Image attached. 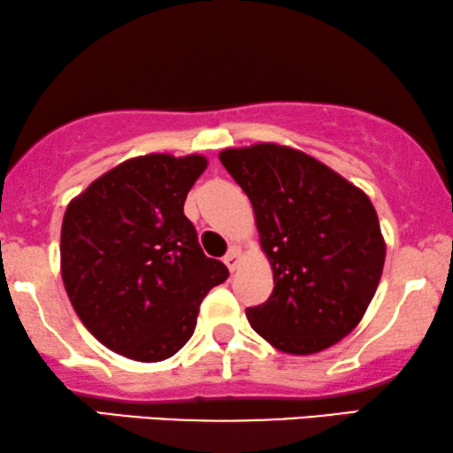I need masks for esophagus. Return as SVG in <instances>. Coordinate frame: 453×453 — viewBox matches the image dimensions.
Wrapping results in <instances>:
<instances>
[{"label":"esophagus","mask_w":453,"mask_h":453,"mask_svg":"<svg viewBox=\"0 0 453 453\" xmlns=\"http://www.w3.org/2000/svg\"><path fill=\"white\" fill-rule=\"evenodd\" d=\"M240 255H242V250H240L238 246H232V249L227 250V255L223 257V263H226V265L230 267V272H234V269L238 267V263H240Z\"/></svg>","instance_id":"obj_1"}]
</instances>
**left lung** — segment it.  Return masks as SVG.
<instances>
[{
	"mask_svg": "<svg viewBox=\"0 0 453 453\" xmlns=\"http://www.w3.org/2000/svg\"><path fill=\"white\" fill-rule=\"evenodd\" d=\"M219 160L253 204L273 269L269 299L246 309L253 330L293 355L336 345L364 318L385 265L370 198L288 146L227 148Z\"/></svg>",
	"mask_w": 453,
	"mask_h": 453,
	"instance_id": "obj_1",
	"label": "left lung"
}]
</instances>
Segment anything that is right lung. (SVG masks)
<instances>
[{
	"mask_svg": "<svg viewBox=\"0 0 453 453\" xmlns=\"http://www.w3.org/2000/svg\"><path fill=\"white\" fill-rule=\"evenodd\" d=\"M207 169L200 154H146L117 165L71 200L60 272L71 305L102 345L163 362L190 341L200 303L230 272L209 259L184 215Z\"/></svg>",
	"mask_w": 453,
	"mask_h": 453,
	"instance_id": "add662e5",
	"label": "right lung"
}]
</instances>
